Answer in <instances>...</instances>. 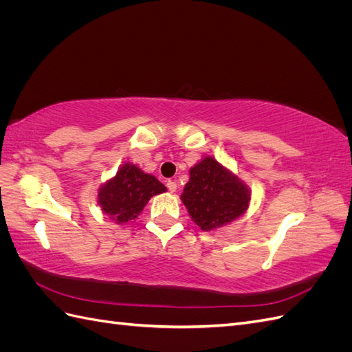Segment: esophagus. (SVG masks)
I'll return each mask as SVG.
<instances>
[{"label": "esophagus", "instance_id": "34e87169", "mask_svg": "<svg viewBox=\"0 0 352 352\" xmlns=\"http://www.w3.org/2000/svg\"><path fill=\"white\" fill-rule=\"evenodd\" d=\"M167 188H168L170 192H176V189H177V184L175 182V180H168V182H167Z\"/></svg>", "mask_w": 352, "mask_h": 352}]
</instances>
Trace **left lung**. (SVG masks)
<instances>
[{
  "instance_id": "1",
  "label": "left lung",
  "mask_w": 352,
  "mask_h": 352,
  "mask_svg": "<svg viewBox=\"0 0 352 352\" xmlns=\"http://www.w3.org/2000/svg\"><path fill=\"white\" fill-rule=\"evenodd\" d=\"M180 199L201 230L230 225L247 212L251 189L214 157L204 155L189 168V180Z\"/></svg>"
}]
</instances>
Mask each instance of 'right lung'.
I'll return each mask as SVG.
<instances>
[{
  "label": "right lung",
  "mask_w": 352,
  "mask_h": 352,
  "mask_svg": "<svg viewBox=\"0 0 352 352\" xmlns=\"http://www.w3.org/2000/svg\"><path fill=\"white\" fill-rule=\"evenodd\" d=\"M160 180L136 164L126 162L117 173L98 188L97 202L102 212L117 225L135 220L154 195L166 192Z\"/></svg>",
  "instance_id": "right-lung-1"
}]
</instances>
